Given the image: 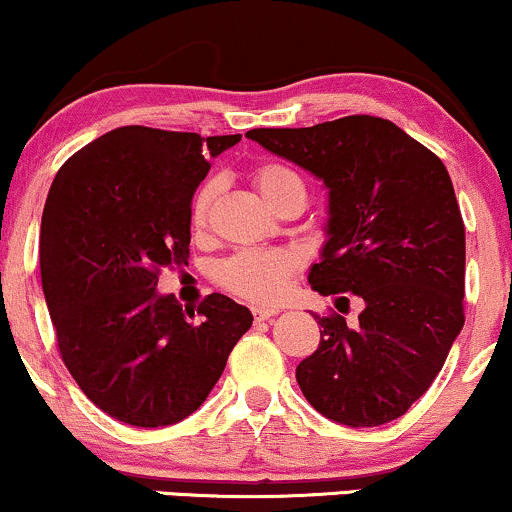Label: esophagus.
I'll return each instance as SVG.
<instances>
[{"mask_svg": "<svg viewBox=\"0 0 512 512\" xmlns=\"http://www.w3.org/2000/svg\"><path fill=\"white\" fill-rule=\"evenodd\" d=\"M273 316H278V309H254V321L256 323H263V321H270Z\"/></svg>", "mask_w": 512, "mask_h": 512, "instance_id": "34e87169", "label": "esophagus"}]
</instances>
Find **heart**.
<instances>
[{
	"mask_svg": "<svg viewBox=\"0 0 512 512\" xmlns=\"http://www.w3.org/2000/svg\"><path fill=\"white\" fill-rule=\"evenodd\" d=\"M258 194L270 208H278L287 198H306L304 179L292 167L266 162L254 170ZM215 198V182L203 184L191 203V227L201 232L208 225L210 206ZM297 268V256L282 249H244L225 258L215 268V280L227 292L254 304H270L282 297L287 280Z\"/></svg>",
	"mask_w": 512,
	"mask_h": 512,
	"instance_id": "heart-1",
	"label": "heart"
}]
</instances>
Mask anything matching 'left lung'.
<instances>
[{
	"label": "left lung",
	"instance_id": "1",
	"mask_svg": "<svg viewBox=\"0 0 512 512\" xmlns=\"http://www.w3.org/2000/svg\"><path fill=\"white\" fill-rule=\"evenodd\" d=\"M246 136L323 179L328 242L309 282L364 299L354 328L335 311L314 316L321 342L297 366L304 398L354 429L393 422L429 390L465 326V222L446 165L369 114Z\"/></svg>",
	"mask_w": 512,
	"mask_h": 512
}]
</instances>
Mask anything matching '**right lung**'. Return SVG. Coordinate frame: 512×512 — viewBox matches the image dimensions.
<instances>
[{
	"mask_svg": "<svg viewBox=\"0 0 512 512\" xmlns=\"http://www.w3.org/2000/svg\"><path fill=\"white\" fill-rule=\"evenodd\" d=\"M239 141L119 126L71 155L50 186L40 275L59 354L119 422L155 429L196 412L254 321L225 294L194 311L155 292L162 268L189 258L191 201L208 160Z\"/></svg>",
	"mask_w": 512,
	"mask_h": 512,
	"instance_id": "right-lung-1",
	"label": "right lung"
}]
</instances>
